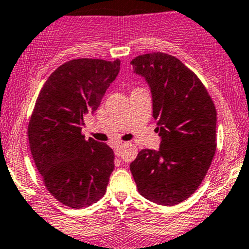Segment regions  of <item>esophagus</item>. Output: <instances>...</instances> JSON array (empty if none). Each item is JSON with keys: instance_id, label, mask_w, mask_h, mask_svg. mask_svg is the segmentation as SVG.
<instances>
[{"instance_id": "34e87169", "label": "esophagus", "mask_w": 249, "mask_h": 249, "mask_svg": "<svg viewBox=\"0 0 249 249\" xmlns=\"http://www.w3.org/2000/svg\"><path fill=\"white\" fill-rule=\"evenodd\" d=\"M122 144H117V145H114V154H116L117 156H120V149H122Z\"/></svg>"}]
</instances>
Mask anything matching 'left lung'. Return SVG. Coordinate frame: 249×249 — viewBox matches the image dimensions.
<instances>
[{
    "instance_id": "8db88e82",
    "label": "left lung",
    "mask_w": 249,
    "mask_h": 249,
    "mask_svg": "<svg viewBox=\"0 0 249 249\" xmlns=\"http://www.w3.org/2000/svg\"><path fill=\"white\" fill-rule=\"evenodd\" d=\"M153 94V116L161 136L159 151L143 149L130 164L138 192L164 206L186 200L205 178L216 153L217 112L197 75L164 52L131 61Z\"/></svg>"
}]
</instances>
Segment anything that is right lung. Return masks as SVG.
Returning a JSON list of instances; mask_svg holds the SVG:
<instances>
[{"mask_svg": "<svg viewBox=\"0 0 249 249\" xmlns=\"http://www.w3.org/2000/svg\"><path fill=\"white\" fill-rule=\"evenodd\" d=\"M119 69V59L63 63L44 83L31 114L27 136L36 169L51 196L71 209L103 198L113 172V150L93 138L86 141L81 126Z\"/></svg>", "mask_w": 249, "mask_h": 249, "instance_id": "add662e5", "label": "right lung"}]
</instances>
